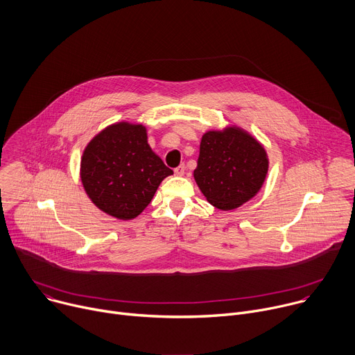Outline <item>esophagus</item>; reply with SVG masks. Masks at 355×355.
<instances>
[{"instance_id":"obj_1","label":"esophagus","mask_w":355,"mask_h":355,"mask_svg":"<svg viewBox=\"0 0 355 355\" xmlns=\"http://www.w3.org/2000/svg\"><path fill=\"white\" fill-rule=\"evenodd\" d=\"M174 173H175V175H178V177L184 175V173H185V166H184V164H180V166L174 170Z\"/></svg>"}]
</instances>
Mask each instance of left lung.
Returning a JSON list of instances; mask_svg holds the SVG:
<instances>
[{"label": "left lung", "mask_w": 355, "mask_h": 355, "mask_svg": "<svg viewBox=\"0 0 355 355\" xmlns=\"http://www.w3.org/2000/svg\"><path fill=\"white\" fill-rule=\"evenodd\" d=\"M268 171L263 144L245 128L231 124L202 135L194 180L215 208L232 211L250 201L263 187Z\"/></svg>", "instance_id": "obj_1"}]
</instances>
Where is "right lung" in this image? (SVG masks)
Segmentation results:
<instances>
[{
    "mask_svg": "<svg viewBox=\"0 0 355 355\" xmlns=\"http://www.w3.org/2000/svg\"><path fill=\"white\" fill-rule=\"evenodd\" d=\"M173 170L150 147L141 123L117 121L96 135L80 158V180L90 201L105 214L128 220L151 202Z\"/></svg>",
    "mask_w": 355,
    "mask_h": 355,
    "instance_id": "obj_1",
    "label": "right lung"
}]
</instances>
